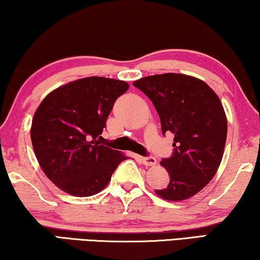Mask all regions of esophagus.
<instances>
[{"mask_svg":"<svg viewBox=\"0 0 260 260\" xmlns=\"http://www.w3.org/2000/svg\"><path fill=\"white\" fill-rule=\"evenodd\" d=\"M141 161L145 166H154L156 164V159L153 158V156H144V158H141Z\"/></svg>","mask_w":260,"mask_h":260,"instance_id":"1","label":"esophagus"}]
</instances>
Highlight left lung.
I'll return each instance as SVG.
<instances>
[{"label": "left lung", "instance_id": "obj_1", "mask_svg": "<svg viewBox=\"0 0 260 260\" xmlns=\"http://www.w3.org/2000/svg\"><path fill=\"white\" fill-rule=\"evenodd\" d=\"M151 99L162 133L174 135V152L160 161L170 182L155 189L162 199L181 202L212 180L224 154L228 119L214 90L194 76L166 73L133 82Z\"/></svg>", "mask_w": 260, "mask_h": 260}]
</instances>
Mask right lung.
I'll list each match as a JSON object with an SVG mask.
<instances>
[{
    "label": "right lung",
    "instance_id": "1",
    "mask_svg": "<svg viewBox=\"0 0 260 260\" xmlns=\"http://www.w3.org/2000/svg\"><path fill=\"white\" fill-rule=\"evenodd\" d=\"M126 81L89 76L50 92L36 109L30 137L36 159L54 185L75 197L101 192L127 156L101 145L113 105Z\"/></svg>",
    "mask_w": 260,
    "mask_h": 260
}]
</instances>
